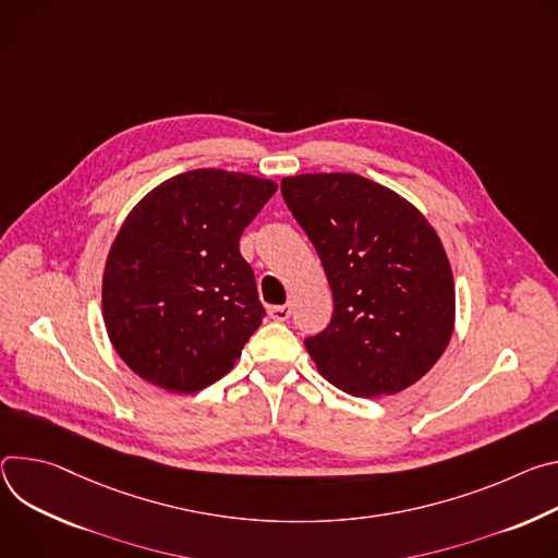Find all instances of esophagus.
I'll list each match as a JSON object with an SVG mask.
<instances>
[{
  "label": "esophagus",
  "mask_w": 558,
  "mask_h": 558,
  "mask_svg": "<svg viewBox=\"0 0 558 558\" xmlns=\"http://www.w3.org/2000/svg\"><path fill=\"white\" fill-rule=\"evenodd\" d=\"M268 315H270V319H275V322H288L290 315H292V305H290V303L270 305V307H268Z\"/></svg>",
  "instance_id": "obj_1"
}]
</instances>
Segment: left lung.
I'll return each instance as SVG.
<instances>
[{
    "mask_svg": "<svg viewBox=\"0 0 558 558\" xmlns=\"http://www.w3.org/2000/svg\"><path fill=\"white\" fill-rule=\"evenodd\" d=\"M281 195L332 288L328 328L305 339L319 373L354 397L416 384L454 328V281L435 228L403 197L352 172L286 177Z\"/></svg>",
    "mask_w": 558,
    "mask_h": 558,
    "instance_id": "obj_1",
    "label": "left lung"
}]
</instances>
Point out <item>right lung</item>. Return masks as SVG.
I'll use <instances>...</instances> for the list:
<instances>
[{"label":"right lung","instance_id":"right-lung-1","mask_svg":"<svg viewBox=\"0 0 558 558\" xmlns=\"http://www.w3.org/2000/svg\"><path fill=\"white\" fill-rule=\"evenodd\" d=\"M277 183L199 168L150 191L119 228L104 270L108 337L135 375L191 395L221 379L266 317L239 236Z\"/></svg>","mask_w":558,"mask_h":558}]
</instances>
